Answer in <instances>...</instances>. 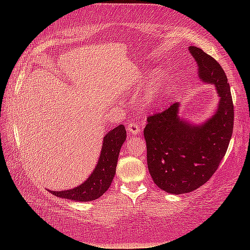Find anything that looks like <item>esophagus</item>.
Returning <instances> with one entry per match:
<instances>
[{
	"mask_svg": "<svg viewBox=\"0 0 250 250\" xmlns=\"http://www.w3.org/2000/svg\"><path fill=\"white\" fill-rule=\"evenodd\" d=\"M127 130L132 135H138L141 132V126L138 123H129L127 125Z\"/></svg>",
	"mask_w": 250,
	"mask_h": 250,
	"instance_id": "34e87169",
	"label": "esophagus"
}]
</instances>
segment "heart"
Returning <instances> with one entry per match:
<instances>
[{
    "instance_id": "1",
    "label": "heart",
    "mask_w": 250,
    "mask_h": 250,
    "mask_svg": "<svg viewBox=\"0 0 250 250\" xmlns=\"http://www.w3.org/2000/svg\"><path fill=\"white\" fill-rule=\"evenodd\" d=\"M166 84H167V76L162 70H156L150 75L146 86V105H151L161 97Z\"/></svg>"
}]
</instances>
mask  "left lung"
Segmentation results:
<instances>
[{
	"mask_svg": "<svg viewBox=\"0 0 250 250\" xmlns=\"http://www.w3.org/2000/svg\"><path fill=\"white\" fill-rule=\"evenodd\" d=\"M188 51L198 77L215 85L220 100L214 115L199 124L179 116V102L147 119L144 137L149 173L158 188L173 195L195 191L213 176L233 129L230 87L221 65L197 47L190 46Z\"/></svg>",
	"mask_w": 250,
	"mask_h": 250,
	"instance_id": "left-lung-1",
	"label": "left lung"
}]
</instances>
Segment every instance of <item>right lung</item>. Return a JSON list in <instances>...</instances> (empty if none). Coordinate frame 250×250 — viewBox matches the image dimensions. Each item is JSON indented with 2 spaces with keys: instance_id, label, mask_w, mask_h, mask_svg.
<instances>
[{
  "instance_id": "add662e5",
  "label": "right lung",
  "mask_w": 250,
  "mask_h": 250,
  "mask_svg": "<svg viewBox=\"0 0 250 250\" xmlns=\"http://www.w3.org/2000/svg\"><path fill=\"white\" fill-rule=\"evenodd\" d=\"M126 140L124 125H119L104 135L99 160L88 178L80 186L64 191H50L57 197L72 201L86 202L99 198L108 190L113 176L121 147Z\"/></svg>"
}]
</instances>
